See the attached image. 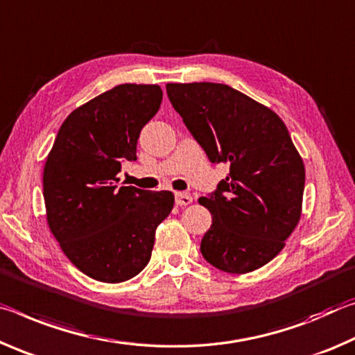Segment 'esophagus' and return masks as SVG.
<instances>
[{"label":"esophagus","instance_id":"1","mask_svg":"<svg viewBox=\"0 0 355 355\" xmlns=\"http://www.w3.org/2000/svg\"><path fill=\"white\" fill-rule=\"evenodd\" d=\"M174 198H176V205L178 206H189L193 198H191V195L189 193H182V191H176V195H174Z\"/></svg>","mask_w":355,"mask_h":355}]
</instances>
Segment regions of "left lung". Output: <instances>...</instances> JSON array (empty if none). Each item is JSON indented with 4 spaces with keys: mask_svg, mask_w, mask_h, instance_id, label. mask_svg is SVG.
I'll list each match as a JSON object with an SVG mask.
<instances>
[{
    "mask_svg": "<svg viewBox=\"0 0 355 355\" xmlns=\"http://www.w3.org/2000/svg\"><path fill=\"white\" fill-rule=\"evenodd\" d=\"M166 94L212 164L230 173L198 200L212 214L201 239L209 264L247 274L274 259L299 223L305 168L283 121L220 83H168Z\"/></svg>",
    "mask_w": 355,
    "mask_h": 355,
    "instance_id": "left-lung-1",
    "label": "left lung"
}]
</instances>
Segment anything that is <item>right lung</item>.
<instances>
[{"label":"right lung","instance_id":"obj_1","mask_svg":"<svg viewBox=\"0 0 355 355\" xmlns=\"http://www.w3.org/2000/svg\"><path fill=\"white\" fill-rule=\"evenodd\" d=\"M160 86L119 85L67 116L44 168L50 231L71 263L97 282L121 283L150 259L171 191L119 187L123 162L137 160L139 132L162 103Z\"/></svg>","mask_w":355,"mask_h":355}]
</instances>
